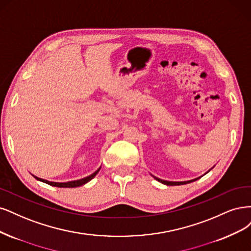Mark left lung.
Here are the masks:
<instances>
[{
	"label": "left lung",
	"instance_id": "obj_1",
	"mask_svg": "<svg viewBox=\"0 0 251 251\" xmlns=\"http://www.w3.org/2000/svg\"><path fill=\"white\" fill-rule=\"evenodd\" d=\"M214 167H215V166H214ZM214 167H213V168H214ZM213 168L209 169L206 173H208L209 171H211V170H212ZM206 173H204V174H206ZM204 174H203V175H204ZM203 175H202V176H203ZM152 177H153V178H154L155 180H157V181H159V182H161V183H164V184H166V185H181V184H187V183L193 182V181H195V180L201 178V176H200V177H197V178H194V179L187 180V181H168V180L160 179V178H158V177H155V176H153V175H152Z\"/></svg>",
	"mask_w": 251,
	"mask_h": 251
}]
</instances>
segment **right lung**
<instances>
[{"label":"right lung","instance_id":"right-lung-1","mask_svg":"<svg viewBox=\"0 0 251 251\" xmlns=\"http://www.w3.org/2000/svg\"><path fill=\"white\" fill-rule=\"evenodd\" d=\"M100 169H101V167L97 170V171H95L93 174H91L90 176H86V177H84V178H81V179H78V180H72V181H67V182H55V181H49V180H47V179H43V178H39V177H37V176H35V175H33L35 178L37 179V180H39V181H42V182H45V183H47V184H50V185H52V187H57V188H77V187H81V185H83V184H85V183H87L88 181H91L94 177L98 174V172L100 171Z\"/></svg>","mask_w":251,"mask_h":251}]
</instances>
